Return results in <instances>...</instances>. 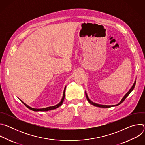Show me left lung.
Listing matches in <instances>:
<instances>
[{
  "label": "left lung",
  "mask_w": 145,
  "mask_h": 145,
  "mask_svg": "<svg viewBox=\"0 0 145 145\" xmlns=\"http://www.w3.org/2000/svg\"><path fill=\"white\" fill-rule=\"evenodd\" d=\"M135 82H136V81H135V82L134 83V84H133V86H132V87H131V88L129 90V91L125 95V96H124L123 97V99H121V100L119 102V103H118V104H117V105H112V106H106V105H99V104H97V103H93V102H92L89 98H88V95H87V93L86 92V97H87V100L88 101V102L89 103H91V105H93L94 106H95V107H100V108H110V107H114V106H118V105H119L120 104H121V103L123 102V101H124V100H125V99H126V98L129 95V94L131 92V91L134 89V87H135Z\"/></svg>",
  "instance_id": "8db88e82"
}]
</instances>
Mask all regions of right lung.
Wrapping results in <instances>:
<instances>
[{"label":"right lung","mask_w":145,"mask_h":145,"mask_svg":"<svg viewBox=\"0 0 145 145\" xmlns=\"http://www.w3.org/2000/svg\"><path fill=\"white\" fill-rule=\"evenodd\" d=\"M65 89H66V87H65L64 88V93H63V98H62L61 101L58 103V104H57V105L56 106H52V107H46V108H40V109H37V108H31L30 107H29V106H27L26 104H25V103H24L21 100H20V101H21L30 110H32V111H49V110H54V109H56L58 107H59V106H61L62 105V104H63V103L64 100V98H65Z\"/></svg>","instance_id":"obj_1"}]
</instances>
